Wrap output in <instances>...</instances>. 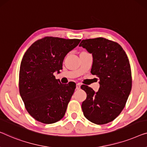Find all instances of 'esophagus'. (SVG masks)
<instances>
[{"label": "esophagus", "instance_id": "1", "mask_svg": "<svg viewBox=\"0 0 147 147\" xmlns=\"http://www.w3.org/2000/svg\"><path fill=\"white\" fill-rule=\"evenodd\" d=\"M80 86H81L80 84H76V89H79L80 88Z\"/></svg>", "mask_w": 147, "mask_h": 147}]
</instances>
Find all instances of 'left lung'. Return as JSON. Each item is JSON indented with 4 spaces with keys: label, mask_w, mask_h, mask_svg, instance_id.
Here are the masks:
<instances>
[{
    "label": "left lung",
    "mask_w": 147,
    "mask_h": 147,
    "mask_svg": "<svg viewBox=\"0 0 147 147\" xmlns=\"http://www.w3.org/2000/svg\"><path fill=\"white\" fill-rule=\"evenodd\" d=\"M80 46L92 54L91 73L99 78L97 92L86 85L81 88L87 93L82 103L84 116L97 125L113 121L126 105L132 88L129 60L122 47L104 38L83 40Z\"/></svg>",
    "instance_id": "left-lung-1"
}]
</instances>
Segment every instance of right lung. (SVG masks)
I'll list each match as a JSON object with an SVG mask.
<instances>
[{"instance_id":"add662e5","label":"right lung","mask_w":147,"mask_h":147,"mask_svg":"<svg viewBox=\"0 0 147 147\" xmlns=\"http://www.w3.org/2000/svg\"><path fill=\"white\" fill-rule=\"evenodd\" d=\"M80 41L46 36L25 52L19 71V91L26 111L39 122L52 124L64 116L76 84H61L54 73L62 69L65 56Z\"/></svg>"}]
</instances>
